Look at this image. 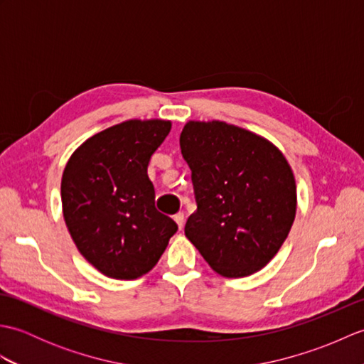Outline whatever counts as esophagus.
Instances as JSON below:
<instances>
[{
    "label": "esophagus",
    "mask_w": 364,
    "mask_h": 364,
    "mask_svg": "<svg viewBox=\"0 0 364 364\" xmlns=\"http://www.w3.org/2000/svg\"><path fill=\"white\" fill-rule=\"evenodd\" d=\"M173 220L176 222V225H178V228H183V225H184V214L183 213H178V214H175L173 215Z\"/></svg>",
    "instance_id": "34e87169"
}]
</instances>
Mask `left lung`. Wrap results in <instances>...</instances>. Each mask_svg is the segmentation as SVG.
<instances>
[{"label":"left lung","mask_w":364,"mask_h":364,"mask_svg":"<svg viewBox=\"0 0 364 364\" xmlns=\"http://www.w3.org/2000/svg\"><path fill=\"white\" fill-rule=\"evenodd\" d=\"M197 211L184 233L215 272H258L280 250L296 218V180L283 153L225 122H188L180 136Z\"/></svg>","instance_id":"1"}]
</instances>
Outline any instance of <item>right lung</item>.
I'll return each mask as SVG.
<instances>
[{"instance_id":"right-lung-1","label":"right lung","mask_w":364,"mask_h":364,"mask_svg":"<svg viewBox=\"0 0 364 364\" xmlns=\"http://www.w3.org/2000/svg\"><path fill=\"white\" fill-rule=\"evenodd\" d=\"M172 123L127 120L89 137L60 183L67 228L80 253L106 277L134 280L159 261L178 225L154 208L146 175Z\"/></svg>"}]
</instances>
